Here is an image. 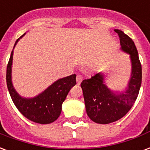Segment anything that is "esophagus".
<instances>
[{"label":"esophagus","mask_w":150,"mask_h":150,"mask_svg":"<svg viewBox=\"0 0 150 150\" xmlns=\"http://www.w3.org/2000/svg\"><path fill=\"white\" fill-rule=\"evenodd\" d=\"M83 76H82V75H77V76H76V82H77V83L80 84L81 82L83 81Z\"/></svg>","instance_id":"obj_1"}]
</instances>
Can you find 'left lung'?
I'll return each instance as SVG.
<instances>
[{
    "label": "left lung",
    "instance_id": "1",
    "mask_svg": "<svg viewBox=\"0 0 150 150\" xmlns=\"http://www.w3.org/2000/svg\"><path fill=\"white\" fill-rule=\"evenodd\" d=\"M120 39L121 49L130 55L131 76L122 93H115L104 82V75L97 73L81 83L86 114L93 122L108 124L125 116L135 103L142 84V65L134 41L122 31L115 29Z\"/></svg>",
    "mask_w": 150,
    "mask_h": 150
}]
</instances>
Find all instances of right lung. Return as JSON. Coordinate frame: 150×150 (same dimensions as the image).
Masks as SVG:
<instances>
[{"instance_id": "obj_1", "label": "right lung", "mask_w": 150, "mask_h": 150, "mask_svg": "<svg viewBox=\"0 0 150 150\" xmlns=\"http://www.w3.org/2000/svg\"><path fill=\"white\" fill-rule=\"evenodd\" d=\"M24 35L17 39L14 47ZM13 55V50L11 52L9 61L8 63L6 82L10 96L15 106L24 117L34 122L40 124L53 122L59 117L62 110V104L68 92L72 86L76 84V75L73 74L65 78L59 79L35 97H21L16 91L12 83Z\"/></svg>"}]
</instances>
